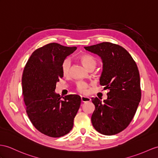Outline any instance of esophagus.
Returning a JSON list of instances; mask_svg holds the SVG:
<instances>
[{"mask_svg":"<svg viewBox=\"0 0 158 158\" xmlns=\"http://www.w3.org/2000/svg\"><path fill=\"white\" fill-rule=\"evenodd\" d=\"M81 101L82 102H90V98L89 97H84V96H82L81 97Z\"/></svg>","mask_w":158,"mask_h":158,"instance_id":"obj_1","label":"esophagus"}]
</instances>
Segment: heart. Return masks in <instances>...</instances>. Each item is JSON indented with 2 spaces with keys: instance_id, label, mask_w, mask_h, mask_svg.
Wrapping results in <instances>:
<instances>
[{
  "instance_id": "b5f03b06",
  "label": "heart",
  "mask_w": 158,
  "mask_h": 158,
  "mask_svg": "<svg viewBox=\"0 0 158 158\" xmlns=\"http://www.w3.org/2000/svg\"><path fill=\"white\" fill-rule=\"evenodd\" d=\"M80 60H81L82 63L83 65L85 66L87 69L90 68L91 67L95 68L96 65H97V60H96L94 56H92L89 54H84L82 55L80 57ZM71 66V60L69 57L65 59L62 64H61V72L64 75H67L68 74L69 71H70V68ZM76 87L77 89H78L80 92H86L87 88H88V84L82 81L78 82L76 84Z\"/></svg>"
}]
</instances>
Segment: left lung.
<instances>
[{"label":"left lung","mask_w":158,"mask_h":158,"mask_svg":"<svg viewBox=\"0 0 158 158\" xmlns=\"http://www.w3.org/2000/svg\"><path fill=\"white\" fill-rule=\"evenodd\" d=\"M98 55L102 62L100 84L108 89L102 102L92 98L95 109L91 117L94 128L100 133H120L131 121L141 101L140 77L136 63L121 46L109 42L84 47Z\"/></svg>","instance_id":"1"}]
</instances>
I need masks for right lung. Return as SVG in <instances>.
<instances>
[{"instance_id":"1","label":"right lung","mask_w":158,"mask_h":158,"mask_svg":"<svg viewBox=\"0 0 158 158\" xmlns=\"http://www.w3.org/2000/svg\"><path fill=\"white\" fill-rule=\"evenodd\" d=\"M76 48L45 45L32 53L25 67L22 86L26 112L35 127L45 135L62 137L73 127L81 98L70 94L61 99L55 90L64 76L61 64Z\"/></svg>"}]
</instances>
